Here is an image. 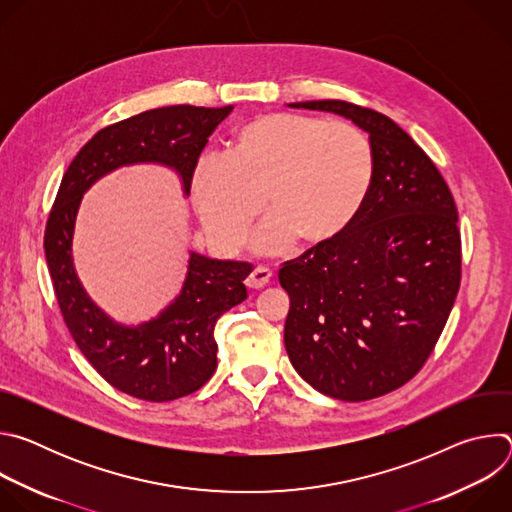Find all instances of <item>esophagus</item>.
<instances>
[{"instance_id": "esophagus-1", "label": "esophagus", "mask_w": 512, "mask_h": 512, "mask_svg": "<svg viewBox=\"0 0 512 512\" xmlns=\"http://www.w3.org/2000/svg\"><path fill=\"white\" fill-rule=\"evenodd\" d=\"M271 275H273V273H271L269 267L257 265V267L249 273V277L245 279V283H247V287H251V289H259V287H265V285L269 283Z\"/></svg>"}]
</instances>
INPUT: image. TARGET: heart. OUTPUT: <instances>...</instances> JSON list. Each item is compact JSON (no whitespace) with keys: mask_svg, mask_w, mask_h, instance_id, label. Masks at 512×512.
Listing matches in <instances>:
<instances>
[{"mask_svg":"<svg viewBox=\"0 0 512 512\" xmlns=\"http://www.w3.org/2000/svg\"><path fill=\"white\" fill-rule=\"evenodd\" d=\"M375 176L371 141L358 127L298 113H267L245 123L231 156L208 154L192 172V202L216 249L233 253L263 208L253 235L261 255L285 253L296 239L324 245L358 216Z\"/></svg>","mask_w":512,"mask_h":512,"instance_id":"b5f03b06","label":"heart"}]
</instances>
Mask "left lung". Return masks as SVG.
Masks as SVG:
<instances>
[{
	"label": "left lung",
	"instance_id": "1",
	"mask_svg": "<svg viewBox=\"0 0 512 512\" xmlns=\"http://www.w3.org/2000/svg\"><path fill=\"white\" fill-rule=\"evenodd\" d=\"M291 109L340 115L369 135L375 176L354 223L279 269L289 296L283 342L322 395L367 401L427 360L460 289L458 210L419 145L387 115L346 101Z\"/></svg>",
	"mask_w": 512,
	"mask_h": 512
}]
</instances>
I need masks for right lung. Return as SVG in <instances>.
Wrapping results in <instances>:
<instances>
[{"label": "right lung", "mask_w": 512, "mask_h": 512, "mask_svg": "<svg viewBox=\"0 0 512 512\" xmlns=\"http://www.w3.org/2000/svg\"><path fill=\"white\" fill-rule=\"evenodd\" d=\"M227 107H158L95 133L70 162L48 216L44 253L62 318L93 369L115 389L143 401L198 391L216 369L214 326L247 298L251 263L190 251L180 294L158 316L121 324L89 294L72 259L83 196L107 174L137 164L172 170L190 194L192 172Z\"/></svg>", "instance_id": "add662e5"}]
</instances>
